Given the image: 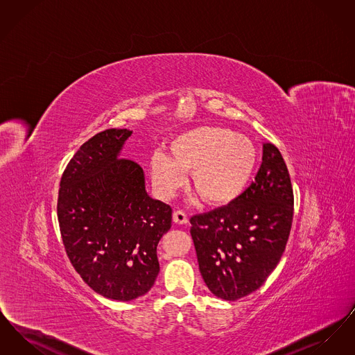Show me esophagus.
Here are the masks:
<instances>
[{
	"label": "esophagus",
	"instance_id": "obj_1",
	"mask_svg": "<svg viewBox=\"0 0 355 355\" xmlns=\"http://www.w3.org/2000/svg\"><path fill=\"white\" fill-rule=\"evenodd\" d=\"M173 220H174L175 223H178V225H186V223L189 222V218H187L185 211H182V210H175V211L173 213Z\"/></svg>",
	"mask_w": 355,
	"mask_h": 355
}]
</instances>
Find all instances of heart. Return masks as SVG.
Instances as JSON below:
<instances>
[{
  "label": "heart",
  "instance_id": "b5f03b06",
  "mask_svg": "<svg viewBox=\"0 0 355 355\" xmlns=\"http://www.w3.org/2000/svg\"><path fill=\"white\" fill-rule=\"evenodd\" d=\"M170 157L153 154L150 174L155 191L169 198L185 185H191L210 206H227L248 189L257 165V150L245 135L220 126H200L175 135L170 142Z\"/></svg>",
  "mask_w": 355,
  "mask_h": 355
}]
</instances>
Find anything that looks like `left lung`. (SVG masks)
I'll return each mask as SVG.
<instances>
[{
	"label": "left lung",
	"instance_id": "8db88e82",
	"mask_svg": "<svg viewBox=\"0 0 355 355\" xmlns=\"http://www.w3.org/2000/svg\"><path fill=\"white\" fill-rule=\"evenodd\" d=\"M254 182L233 203L191 217L200 271L218 298L236 301L262 286L285 252L294 197L279 150L263 144Z\"/></svg>",
	"mask_w": 355,
	"mask_h": 355
}]
</instances>
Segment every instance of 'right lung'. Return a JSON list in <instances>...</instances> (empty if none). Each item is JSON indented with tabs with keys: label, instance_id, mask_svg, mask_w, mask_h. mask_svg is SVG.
<instances>
[{
	"label": "right lung",
	"instance_id": "add662e5",
	"mask_svg": "<svg viewBox=\"0 0 355 355\" xmlns=\"http://www.w3.org/2000/svg\"><path fill=\"white\" fill-rule=\"evenodd\" d=\"M132 133L107 129L86 141L62 174L57 203L73 268L87 286L116 301L152 288L159 272L157 245L171 227V207L148 194L142 168L119 158Z\"/></svg>",
	"mask_w": 355,
	"mask_h": 355
}]
</instances>
